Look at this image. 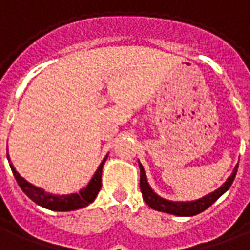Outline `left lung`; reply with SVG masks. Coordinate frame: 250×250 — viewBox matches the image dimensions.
I'll use <instances>...</instances> for the list:
<instances>
[{"label":"left lung","instance_id":"obj_1","mask_svg":"<svg viewBox=\"0 0 250 250\" xmlns=\"http://www.w3.org/2000/svg\"><path fill=\"white\" fill-rule=\"evenodd\" d=\"M139 168H141V191L143 195V199L151 209L158 210V211H163V213H168V214L181 215V217H190V215H195L202 213L209 206L214 204L217 199L220 198L222 194L225 193L228 188H230L233 181L236 178L237 168H238V163L233 170V173L229 178L226 179V182L221 188H218L213 193L205 195L202 198L195 199V201H188V202H174V201H168L162 197H159L158 194L152 191L150 185L147 182L146 173L145 168L139 162Z\"/></svg>","mask_w":250,"mask_h":250}]
</instances>
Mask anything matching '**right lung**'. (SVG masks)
I'll list each match as a JSON object with an SVG mask.
<instances>
[{"label":"right lung","mask_w":250,"mask_h":250,"mask_svg":"<svg viewBox=\"0 0 250 250\" xmlns=\"http://www.w3.org/2000/svg\"><path fill=\"white\" fill-rule=\"evenodd\" d=\"M108 157V155H107ZM107 157L104 158L103 162L100 163V166L96 170V173L93 174L92 179L89 181V184L84 188H82L79 193L66 194V195H53V194L45 193L42 188H36L35 185L29 184L28 181H25L21 175H20L14 166L10 163V168L13 171V175L17 184L21 188L28 197H29L35 204L40 205L42 208L49 210H55V211H71V210H77L85 208L88 205L95 201L96 195H98L99 190L102 188V171H103V165L105 162ZM8 161L10 162L8 155Z\"/></svg>","instance_id":"obj_1"}]
</instances>
